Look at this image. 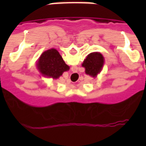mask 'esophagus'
Instances as JSON below:
<instances>
[{
    "mask_svg": "<svg viewBox=\"0 0 146 146\" xmlns=\"http://www.w3.org/2000/svg\"><path fill=\"white\" fill-rule=\"evenodd\" d=\"M74 75H77V73H74Z\"/></svg>",
    "mask_w": 146,
    "mask_h": 146,
    "instance_id": "esophagus-1",
    "label": "esophagus"
}]
</instances>
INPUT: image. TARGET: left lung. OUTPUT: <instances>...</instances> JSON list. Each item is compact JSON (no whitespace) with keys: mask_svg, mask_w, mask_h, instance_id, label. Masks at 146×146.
I'll use <instances>...</instances> for the list:
<instances>
[{"mask_svg":"<svg viewBox=\"0 0 146 146\" xmlns=\"http://www.w3.org/2000/svg\"><path fill=\"white\" fill-rule=\"evenodd\" d=\"M103 64L104 58L102 54L98 52H93L87 56L86 59L83 62L82 66L85 68V73L87 74L95 77L101 71Z\"/></svg>","mask_w":146,"mask_h":146,"instance_id":"1","label":"left lung"}]
</instances>
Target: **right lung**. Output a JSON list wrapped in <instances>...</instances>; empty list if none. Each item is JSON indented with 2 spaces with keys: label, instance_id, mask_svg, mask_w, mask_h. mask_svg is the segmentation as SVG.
I'll list each match as a JSON object with an SVG mask.
<instances>
[{
  "label": "right lung",
  "instance_id": "add662e5",
  "mask_svg": "<svg viewBox=\"0 0 146 146\" xmlns=\"http://www.w3.org/2000/svg\"><path fill=\"white\" fill-rule=\"evenodd\" d=\"M37 66L42 74L54 79H57L63 72L70 70L58 51L54 48L44 51L40 55Z\"/></svg>",
  "mask_w": 146,
  "mask_h": 146
}]
</instances>
